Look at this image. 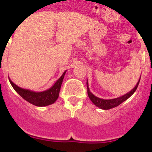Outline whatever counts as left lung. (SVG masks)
Segmentation results:
<instances>
[{
	"label": "left lung",
	"instance_id": "1",
	"mask_svg": "<svg viewBox=\"0 0 152 152\" xmlns=\"http://www.w3.org/2000/svg\"><path fill=\"white\" fill-rule=\"evenodd\" d=\"M141 78V77H140ZM139 81H140V79L138 81L137 84L135 85V88L132 90L131 91H129V93L126 94L125 95L122 96H119V97L115 98V99H111V100H104V99H100L99 97H96V96L93 94L90 91L89 87H88V82L87 80V87H88V94L89 96L90 100L93 102V103L96 105V107H99L100 109H103V110H110V109L114 108V107H117L119 104H121L123 102H124L125 100H126L128 98H129L133 94L134 92L136 91L138 86H139Z\"/></svg>",
	"mask_w": 152,
	"mask_h": 152
}]
</instances>
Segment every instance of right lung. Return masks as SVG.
I'll return each instance as SVG.
<instances>
[{
    "instance_id": "1",
    "label": "right lung",
    "mask_w": 152,
    "mask_h": 152,
    "mask_svg": "<svg viewBox=\"0 0 152 152\" xmlns=\"http://www.w3.org/2000/svg\"><path fill=\"white\" fill-rule=\"evenodd\" d=\"M66 71L63 73L58 80L55 83V84L49 90H46L42 92H34L27 89H23L16 85L11 80L9 79L10 84L19 94L20 95L24 100H26L29 103L37 107H45V106L51 105L54 103L58 97L59 91L61 89V86L62 84L63 79Z\"/></svg>"
}]
</instances>
